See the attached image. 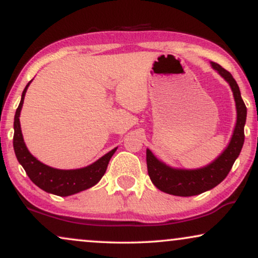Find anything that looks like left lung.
Masks as SVG:
<instances>
[{"label": "left lung", "instance_id": "left-lung-1", "mask_svg": "<svg viewBox=\"0 0 258 258\" xmlns=\"http://www.w3.org/2000/svg\"><path fill=\"white\" fill-rule=\"evenodd\" d=\"M211 67L228 82L236 104V123L230 142L223 152L210 164L198 169H179L172 167L154 156L152 151L146 150L147 172L154 186L165 194L190 197L211 190L222 183L238 158L244 144V125L246 121V107L241 97L239 87L232 75L216 62Z\"/></svg>", "mask_w": 258, "mask_h": 258}]
</instances>
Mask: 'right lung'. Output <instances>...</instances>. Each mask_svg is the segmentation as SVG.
<instances>
[{"label":"right lung","instance_id":"1","mask_svg":"<svg viewBox=\"0 0 258 258\" xmlns=\"http://www.w3.org/2000/svg\"><path fill=\"white\" fill-rule=\"evenodd\" d=\"M32 81L33 80H30L27 84L26 88L23 89L21 101H20V105L15 113V118H14L13 145L17 160L22 165L30 180L36 186H39L41 190L46 191L48 194L67 197V196L75 195L78 192L85 191L94 186L105 174L109 160H111L112 156L115 153L118 147L111 150L94 163L85 167H80V169L61 170L41 163L27 149L21 131V123H20V114H21L23 101H25V95Z\"/></svg>","mask_w":258,"mask_h":258}]
</instances>
